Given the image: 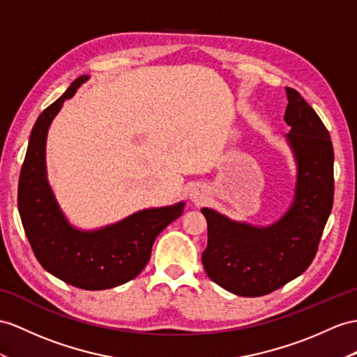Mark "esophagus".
I'll list each match as a JSON object with an SVG mask.
<instances>
[{
	"mask_svg": "<svg viewBox=\"0 0 357 357\" xmlns=\"http://www.w3.org/2000/svg\"><path fill=\"white\" fill-rule=\"evenodd\" d=\"M189 197L195 204H202L207 198V189L203 185H195L192 189H190Z\"/></svg>",
	"mask_w": 357,
	"mask_h": 357,
	"instance_id": "1",
	"label": "esophagus"
}]
</instances>
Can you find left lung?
<instances>
[{
    "label": "left lung",
    "mask_w": 357,
    "mask_h": 357,
    "mask_svg": "<svg viewBox=\"0 0 357 357\" xmlns=\"http://www.w3.org/2000/svg\"><path fill=\"white\" fill-rule=\"evenodd\" d=\"M284 121L298 165L291 208L271 227L257 229L203 208L207 221L204 271L215 283L241 297H260L306 271L332 212L333 145L324 123L301 95L286 88Z\"/></svg>",
    "instance_id": "left-lung-1"
}]
</instances>
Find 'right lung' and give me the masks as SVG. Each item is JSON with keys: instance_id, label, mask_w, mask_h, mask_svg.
Returning a JSON list of instances; mask_svg holds the SVG:
<instances>
[{"instance_id": "right-lung-1", "label": "right lung", "mask_w": 357, "mask_h": 357, "mask_svg": "<svg viewBox=\"0 0 357 357\" xmlns=\"http://www.w3.org/2000/svg\"><path fill=\"white\" fill-rule=\"evenodd\" d=\"M86 80L88 75L78 77L34 124L20 174L18 208L33 253L48 273L75 288L101 291L132 280L142 271L154 239L183 213V203L141 211L97 231L75 230L66 222L47 181L45 141L63 101Z\"/></svg>"}]
</instances>
